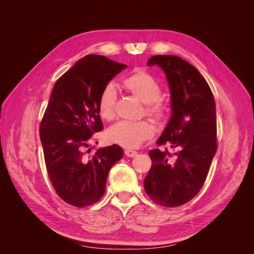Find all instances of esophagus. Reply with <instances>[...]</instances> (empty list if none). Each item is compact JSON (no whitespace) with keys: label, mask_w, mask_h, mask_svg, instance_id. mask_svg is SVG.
<instances>
[{"label":"esophagus","mask_w":254,"mask_h":254,"mask_svg":"<svg viewBox=\"0 0 254 254\" xmlns=\"http://www.w3.org/2000/svg\"><path fill=\"white\" fill-rule=\"evenodd\" d=\"M125 155L127 157H130V158H133L137 155V152L135 150H132V149H125Z\"/></svg>","instance_id":"obj_1"}]
</instances>
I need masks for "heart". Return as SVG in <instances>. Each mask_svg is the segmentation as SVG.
<instances>
[{
    "label": "heart",
    "mask_w": 254,
    "mask_h": 254,
    "mask_svg": "<svg viewBox=\"0 0 254 254\" xmlns=\"http://www.w3.org/2000/svg\"><path fill=\"white\" fill-rule=\"evenodd\" d=\"M123 87L139 101L145 104V113L156 121H164L170 113L166 104L160 101L161 90L158 81L152 76L142 70L135 71L123 80ZM117 90L111 83L107 84L98 97V114L105 121L114 118ZM155 129L147 121L128 122L121 121L111 126L107 131L108 140L127 148H136L153 135Z\"/></svg>",
    "instance_id": "obj_1"
}]
</instances>
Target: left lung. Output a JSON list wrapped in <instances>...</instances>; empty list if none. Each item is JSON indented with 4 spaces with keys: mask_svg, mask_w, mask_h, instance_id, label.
I'll return each mask as SVG.
<instances>
[{
    "mask_svg": "<svg viewBox=\"0 0 254 254\" xmlns=\"http://www.w3.org/2000/svg\"><path fill=\"white\" fill-rule=\"evenodd\" d=\"M148 66L162 68L171 90L172 117L157 141L177 148L176 160L159 148L148 152L152 165L144 189L166 207L190 201L201 190L217 149L216 106L209 84L195 66L178 56L157 55Z\"/></svg>",
    "mask_w": 254,
    "mask_h": 254,
    "instance_id": "8db88e82",
    "label": "left lung"
}]
</instances>
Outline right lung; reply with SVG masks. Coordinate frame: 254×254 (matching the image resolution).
Segmentation results:
<instances>
[{
    "label": "right lung",
    "mask_w": 254,
    "mask_h": 254,
    "mask_svg": "<svg viewBox=\"0 0 254 254\" xmlns=\"http://www.w3.org/2000/svg\"><path fill=\"white\" fill-rule=\"evenodd\" d=\"M127 65L105 56L87 55L56 81L40 125V140L50 180L66 203L83 207L98 201L110 168L122 159L119 145L98 148L92 156L89 140L104 126L98 97Z\"/></svg>",
    "instance_id": "obj_1"
}]
</instances>
